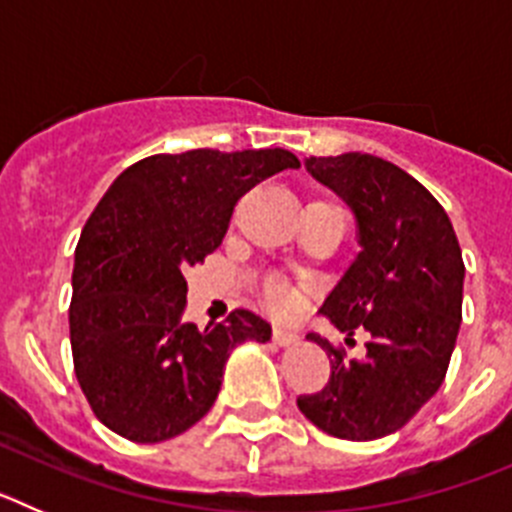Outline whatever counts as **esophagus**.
Returning <instances> with one entry per match:
<instances>
[{"mask_svg": "<svg viewBox=\"0 0 512 512\" xmlns=\"http://www.w3.org/2000/svg\"><path fill=\"white\" fill-rule=\"evenodd\" d=\"M271 338H274V343H277V346H292V343L300 341V336H297V333H292V330H287V328H279V325L274 328Z\"/></svg>", "mask_w": 512, "mask_h": 512, "instance_id": "1", "label": "esophagus"}]
</instances>
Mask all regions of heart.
Wrapping results in <instances>:
<instances>
[{
    "instance_id": "heart-1",
    "label": "heart",
    "mask_w": 512,
    "mask_h": 512,
    "mask_svg": "<svg viewBox=\"0 0 512 512\" xmlns=\"http://www.w3.org/2000/svg\"><path fill=\"white\" fill-rule=\"evenodd\" d=\"M264 297L269 302L271 310L277 312H289L297 305V292L289 284L279 282V279H269L264 287Z\"/></svg>"
}]
</instances>
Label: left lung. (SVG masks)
I'll use <instances>...</instances> for the list:
<instances>
[{
	"instance_id": "left-lung-1",
	"label": "left lung",
	"mask_w": 512,
	"mask_h": 512,
	"mask_svg": "<svg viewBox=\"0 0 512 512\" xmlns=\"http://www.w3.org/2000/svg\"><path fill=\"white\" fill-rule=\"evenodd\" d=\"M305 169L351 207L359 238L320 315L346 336L364 328L369 341L361 359H346L307 333L328 354L330 379L297 408L330 436L374 441L400 431L443 384L461 325V248L446 210L400 166L356 151L310 156Z\"/></svg>"
}]
</instances>
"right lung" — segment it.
Here are the masks:
<instances>
[{
  "label": "right lung",
  "instance_id": "right-lung-1",
  "mask_svg": "<svg viewBox=\"0 0 512 512\" xmlns=\"http://www.w3.org/2000/svg\"><path fill=\"white\" fill-rule=\"evenodd\" d=\"M284 169H300L284 148L158 153L94 207L74 253L71 354L81 392L117 436L158 443L192 428L215 405L230 351L271 338L251 310L205 330L187 323L184 271L223 243L235 202Z\"/></svg>",
  "mask_w": 512,
  "mask_h": 512
}]
</instances>
